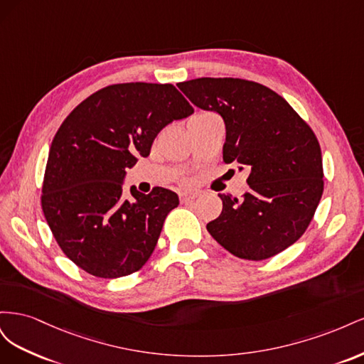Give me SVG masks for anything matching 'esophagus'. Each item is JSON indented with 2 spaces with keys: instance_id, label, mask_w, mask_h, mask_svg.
I'll use <instances>...</instances> for the list:
<instances>
[{
  "instance_id": "34e87169",
  "label": "esophagus",
  "mask_w": 364,
  "mask_h": 364,
  "mask_svg": "<svg viewBox=\"0 0 364 364\" xmlns=\"http://www.w3.org/2000/svg\"><path fill=\"white\" fill-rule=\"evenodd\" d=\"M197 196H199V193L193 191V190H188V191H182L179 194V199H181L182 203H188V202H193Z\"/></svg>"
}]
</instances>
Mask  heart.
I'll list each match as a JSON object with an SVG mask.
<instances>
[{
    "label": "heart",
    "instance_id": "obj_1",
    "mask_svg": "<svg viewBox=\"0 0 364 364\" xmlns=\"http://www.w3.org/2000/svg\"><path fill=\"white\" fill-rule=\"evenodd\" d=\"M206 114H211V112H200V114H197V115H194V117H199V115H206Z\"/></svg>",
    "mask_w": 364,
    "mask_h": 364
}]
</instances>
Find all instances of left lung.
Listing matches in <instances>:
<instances>
[{"instance_id": "8db88e82", "label": "left lung", "mask_w": 364, "mask_h": 364, "mask_svg": "<svg viewBox=\"0 0 364 364\" xmlns=\"http://www.w3.org/2000/svg\"><path fill=\"white\" fill-rule=\"evenodd\" d=\"M190 102L222 115L225 164L249 170V191L218 194L222 214L208 232L232 255L262 261L302 237L323 193L322 151L311 127L261 83L202 77L178 83Z\"/></svg>"}]
</instances>
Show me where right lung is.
Returning <instances> with one entry per match:
<instances>
[{
    "mask_svg": "<svg viewBox=\"0 0 364 364\" xmlns=\"http://www.w3.org/2000/svg\"><path fill=\"white\" fill-rule=\"evenodd\" d=\"M194 112L170 83H117L83 100L51 142L42 211L77 267L114 279L138 272L153 253L179 197L155 186L123 196L126 170L147 158L159 132Z\"/></svg>",
    "mask_w": 364,
    "mask_h": 364,
    "instance_id": "right-lung-1",
    "label": "right lung"
}]
</instances>
